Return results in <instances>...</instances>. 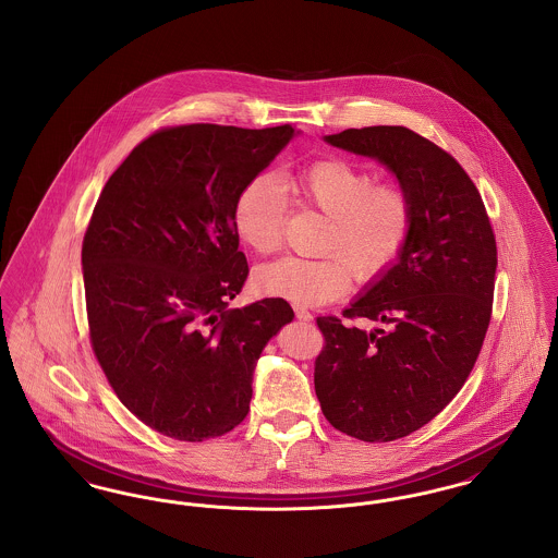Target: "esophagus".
<instances>
[{"mask_svg": "<svg viewBox=\"0 0 558 558\" xmlns=\"http://www.w3.org/2000/svg\"><path fill=\"white\" fill-rule=\"evenodd\" d=\"M294 316H296V319H301V322H310V319L314 318L312 312L307 307H303V305H294Z\"/></svg>", "mask_w": 558, "mask_h": 558, "instance_id": "34e87169", "label": "esophagus"}]
</instances>
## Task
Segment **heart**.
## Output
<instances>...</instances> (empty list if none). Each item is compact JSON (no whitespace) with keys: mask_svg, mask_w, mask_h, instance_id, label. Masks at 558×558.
<instances>
[{"mask_svg":"<svg viewBox=\"0 0 558 558\" xmlns=\"http://www.w3.org/2000/svg\"><path fill=\"white\" fill-rule=\"evenodd\" d=\"M287 198L294 207L328 217L318 240L322 257H284L255 271L257 291L292 303L322 305L345 294L357 280L383 276L401 257L414 228L412 196L398 184H376V175L328 157L305 167L255 175L240 187L232 223L255 255L276 253L284 240Z\"/></svg>","mask_w":558,"mask_h":558,"instance_id":"obj_1","label":"heart"}]
</instances>
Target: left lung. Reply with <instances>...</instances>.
<instances>
[{
	"mask_svg": "<svg viewBox=\"0 0 558 558\" xmlns=\"http://www.w3.org/2000/svg\"><path fill=\"white\" fill-rule=\"evenodd\" d=\"M326 142L380 160L414 203L398 264L343 318L319 316L316 396L326 421L368 444L433 421L466 383L492 319L498 248L477 186L460 162L408 128L374 125ZM378 320L366 331L352 322Z\"/></svg>",
	"mask_w": 558,
	"mask_h": 558,
	"instance_id": "left-lung-1",
	"label": "left lung"
}]
</instances>
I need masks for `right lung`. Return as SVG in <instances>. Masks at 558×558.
Returning a JSON list of instances; mask_svg holds the SVG:
<instances>
[{"instance_id":"right-lung-1","label":"right lung","mask_w":558,"mask_h":558,"mask_svg":"<svg viewBox=\"0 0 558 558\" xmlns=\"http://www.w3.org/2000/svg\"><path fill=\"white\" fill-rule=\"evenodd\" d=\"M294 135L192 123L142 140L108 178L81 264L94 355L121 403L178 441L248 414L255 362L294 314L284 299L230 310L248 264L232 207Z\"/></svg>"}]
</instances>
